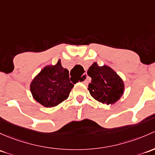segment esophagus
Returning a JSON list of instances; mask_svg holds the SVG:
<instances>
[{
    "instance_id": "1",
    "label": "esophagus",
    "mask_w": 155,
    "mask_h": 155,
    "mask_svg": "<svg viewBox=\"0 0 155 155\" xmlns=\"http://www.w3.org/2000/svg\"><path fill=\"white\" fill-rule=\"evenodd\" d=\"M87 73H84L82 76V79H83V82L84 83H87Z\"/></svg>"
}]
</instances>
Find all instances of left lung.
<instances>
[{
	"instance_id": "1",
	"label": "left lung",
	"mask_w": 155,
	"mask_h": 155,
	"mask_svg": "<svg viewBox=\"0 0 155 155\" xmlns=\"http://www.w3.org/2000/svg\"><path fill=\"white\" fill-rule=\"evenodd\" d=\"M87 73L91 77L87 89L96 100L110 105L115 103L123 96L124 83L110 68L106 65L100 67L94 62Z\"/></svg>"
}]
</instances>
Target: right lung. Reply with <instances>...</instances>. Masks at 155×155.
Here are the masks:
<instances>
[{"label": "right lung", "mask_w": 155, "mask_h": 155, "mask_svg": "<svg viewBox=\"0 0 155 155\" xmlns=\"http://www.w3.org/2000/svg\"><path fill=\"white\" fill-rule=\"evenodd\" d=\"M73 83L70 80L69 71L61 66L58 60L56 65L45 67L34 78L30 91L37 102L45 107H52L69 97L74 86Z\"/></svg>", "instance_id": "add662e5"}]
</instances>
